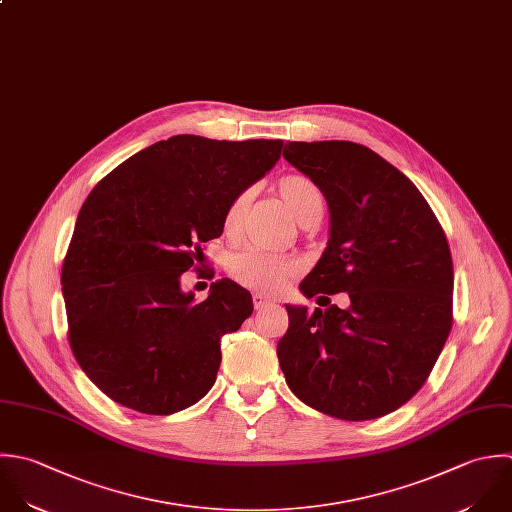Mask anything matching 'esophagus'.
Returning a JSON list of instances; mask_svg holds the SVG:
<instances>
[{
    "label": "esophagus",
    "instance_id": "obj_1",
    "mask_svg": "<svg viewBox=\"0 0 512 512\" xmlns=\"http://www.w3.org/2000/svg\"><path fill=\"white\" fill-rule=\"evenodd\" d=\"M253 305H255V309H263V307L271 305V299H267V297L261 295V293H255V295H253Z\"/></svg>",
    "mask_w": 512,
    "mask_h": 512
}]
</instances>
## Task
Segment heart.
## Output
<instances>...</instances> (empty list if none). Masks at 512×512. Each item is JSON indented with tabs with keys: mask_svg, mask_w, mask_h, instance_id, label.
I'll return each mask as SVG.
<instances>
[{
	"mask_svg": "<svg viewBox=\"0 0 512 512\" xmlns=\"http://www.w3.org/2000/svg\"><path fill=\"white\" fill-rule=\"evenodd\" d=\"M277 189L297 217L299 223L313 215L323 213V193L315 181L305 175H285L279 179ZM251 201V191H243L231 199L223 213V233L237 237L243 227V217ZM301 261L291 255H279L263 249H247L231 257L229 273L243 287L259 293H279L301 271Z\"/></svg>",
	"mask_w": 512,
	"mask_h": 512,
	"instance_id": "b5f03b06",
	"label": "heart"
}]
</instances>
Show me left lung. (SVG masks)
Returning <instances> with one entry per match:
<instances>
[{"label":"left lung","mask_w":512,"mask_h":512,"mask_svg":"<svg viewBox=\"0 0 512 512\" xmlns=\"http://www.w3.org/2000/svg\"><path fill=\"white\" fill-rule=\"evenodd\" d=\"M283 157L317 183L329 207L327 247L299 289L307 299L349 293L351 305H285L281 371L319 413L389 415L425 385L451 333L455 275L445 231L415 183L365 145L289 141Z\"/></svg>","instance_id":"1"}]
</instances>
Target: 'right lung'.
Listing matches in <instances>:
<instances>
[{
  "mask_svg": "<svg viewBox=\"0 0 512 512\" xmlns=\"http://www.w3.org/2000/svg\"><path fill=\"white\" fill-rule=\"evenodd\" d=\"M281 139L173 135L117 165L87 195L61 269L71 351L115 403L171 415L209 393L221 337L253 313L231 279L205 301L181 289L223 233L231 199L279 161Z\"/></svg>",
  "mask_w": 512,
  "mask_h": 512,
  "instance_id": "add662e5",
  "label": "right lung"
}]
</instances>
